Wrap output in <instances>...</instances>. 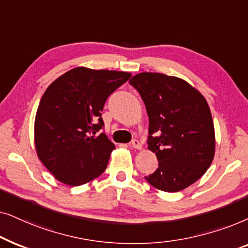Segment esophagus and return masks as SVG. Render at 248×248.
Instances as JSON below:
<instances>
[{
    "mask_svg": "<svg viewBox=\"0 0 248 248\" xmlns=\"http://www.w3.org/2000/svg\"><path fill=\"white\" fill-rule=\"evenodd\" d=\"M130 146L134 147V148H137V150H140L141 148V144L140 141L138 140H133V141L130 143Z\"/></svg>",
    "mask_w": 248,
    "mask_h": 248,
    "instance_id": "1",
    "label": "esophagus"
}]
</instances>
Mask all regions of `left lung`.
<instances>
[{
  "instance_id": "8db88e82",
  "label": "left lung",
  "mask_w": 248,
  "mask_h": 248,
  "mask_svg": "<svg viewBox=\"0 0 248 248\" xmlns=\"http://www.w3.org/2000/svg\"><path fill=\"white\" fill-rule=\"evenodd\" d=\"M129 84L146 107L148 148L158 168L145 177L157 189L173 193L199 180L212 163L214 126L202 94L183 79L157 72H141Z\"/></svg>"
}]
</instances>
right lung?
<instances>
[{
  "instance_id": "right-lung-1",
  "label": "right lung",
  "mask_w": 248,
  "mask_h": 248,
  "mask_svg": "<svg viewBox=\"0 0 248 248\" xmlns=\"http://www.w3.org/2000/svg\"><path fill=\"white\" fill-rule=\"evenodd\" d=\"M130 77L129 72L79 67L45 91L35 118V146L59 181L80 186L107 169L114 144L101 133V112L108 97Z\"/></svg>"
}]
</instances>
